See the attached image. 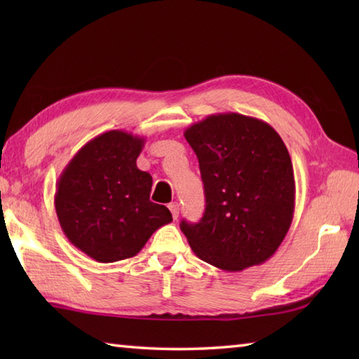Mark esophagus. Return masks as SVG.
<instances>
[{
    "mask_svg": "<svg viewBox=\"0 0 359 359\" xmlns=\"http://www.w3.org/2000/svg\"><path fill=\"white\" fill-rule=\"evenodd\" d=\"M168 208L171 210L172 219H177V217H179V210H180V207H179V203H177V202H172V203H170V205H168Z\"/></svg>",
    "mask_w": 359,
    "mask_h": 359,
    "instance_id": "esophagus-1",
    "label": "esophagus"
}]
</instances>
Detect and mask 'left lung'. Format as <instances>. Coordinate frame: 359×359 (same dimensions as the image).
Returning a JSON list of instances; mask_svg holds the SVG:
<instances>
[{
	"label": "left lung",
	"mask_w": 359,
	"mask_h": 359,
	"mask_svg": "<svg viewBox=\"0 0 359 359\" xmlns=\"http://www.w3.org/2000/svg\"><path fill=\"white\" fill-rule=\"evenodd\" d=\"M199 158L205 212L180 230L202 261L225 271L264 264L294 212V174L285 143L265 121L212 114L185 129Z\"/></svg>",
	"instance_id": "left-lung-1"
}]
</instances>
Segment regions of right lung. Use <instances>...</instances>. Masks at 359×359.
Listing matches in <instances>:
<instances>
[{
    "instance_id": "add662e5",
    "label": "right lung",
    "mask_w": 359,
    "mask_h": 359,
    "mask_svg": "<svg viewBox=\"0 0 359 359\" xmlns=\"http://www.w3.org/2000/svg\"><path fill=\"white\" fill-rule=\"evenodd\" d=\"M144 139L126 131L89 140L57 182L55 211L71 243L97 262L135 256L172 216L149 201L152 177L137 168Z\"/></svg>"
}]
</instances>
